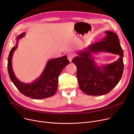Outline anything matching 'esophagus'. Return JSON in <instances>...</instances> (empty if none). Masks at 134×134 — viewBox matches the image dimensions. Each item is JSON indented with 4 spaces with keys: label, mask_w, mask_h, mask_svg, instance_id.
Masks as SVG:
<instances>
[{
    "label": "esophagus",
    "mask_w": 134,
    "mask_h": 134,
    "mask_svg": "<svg viewBox=\"0 0 134 134\" xmlns=\"http://www.w3.org/2000/svg\"><path fill=\"white\" fill-rule=\"evenodd\" d=\"M74 55L73 54L69 53V54H68V60H69L70 62H71L72 59L73 58H74Z\"/></svg>",
    "instance_id": "esophagus-1"
}]
</instances>
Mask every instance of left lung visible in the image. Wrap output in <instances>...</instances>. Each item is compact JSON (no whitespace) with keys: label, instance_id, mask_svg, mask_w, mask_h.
<instances>
[{"label":"left lung","instance_id":"left-lung-1","mask_svg":"<svg viewBox=\"0 0 134 134\" xmlns=\"http://www.w3.org/2000/svg\"><path fill=\"white\" fill-rule=\"evenodd\" d=\"M104 39L91 44L72 59L77 67V77L81 90L90 95H103L109 93L117 86L123 72V51L116 33L106 31ZM107 52L119 55V59L99 68L94 65L91 52Z\"/></svg>","mask_w":134,"mask_h":134}]
</instances>
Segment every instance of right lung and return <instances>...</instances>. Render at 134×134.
I'll use <instances>...</instances> for the list:
<instances>
[{
  "instance_id": "1",
  "label": "right lung",
  "mask_w": 134,
  "mask_h": 134,
  "mask_svg": "<svg viewBox=\"0 0 134 134\" xmlns=\"http://www.w3.org/2000/svg\"><path fill=\"white\" fill-rule=\"evenodd\" d=\"M24 33L17 37L18 39L24 36ZM17 47V44L11 49L8 59V70L11 81L22 94L34 99L47 98L54 95L58 88V77L62 70L70 62L66 55L49 60L45 69L39 79L33 83L26 84L19 81L14 74L12 68V57Z\"/></svg>"
}]
</instances>
